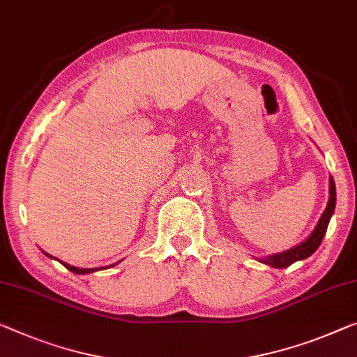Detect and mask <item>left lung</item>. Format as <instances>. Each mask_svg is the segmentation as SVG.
<instances>
[{
	"label": "left lung",
	"instance_id": "left-lung-1",
	"mask_svg": "<svg viewBox=\"0 0 357 357\" xmlns=\"http://www.w3.org/2000/svg\"><path fill=\"white\" fill-rule=\"evenodd\" d=\"M328 182H331V185H328V195L331 196H328L327 207H326V211L322 212L319 222H317L316 228L312 229V233L303 241V243L295 245V248H292V249L284 250V252H281V254L263 257V259H260L261 263L270 265L273 268H287L292 265V263L308 259L310 255L314 254L316 249L321 245V241H322V238H324V234L327 231L328 222H331V217L333 215V211H335V201H337L335 182H333L332 177Z\"/></svg>",
	"mask_w": 357,
	"mask_h": 357
}]
</instances>
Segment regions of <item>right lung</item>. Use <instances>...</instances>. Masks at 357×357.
<instances>
[{"label":"right lung","mask_w":357,"mask_h":357,"mask_svg":"<svg viewBox=\"0 0 357 357\" xmlns=\"http://www.w3.org/2000/svg\"><path fill=\"white\" fill-rule=\"evenodd\" d=\"M46 254V252H45ZM47 257H51L49 254H46ZM62 263V265L67 268V270H70L71 273H75V274H89V273H92V271H98V270H105V268H76V266H71V265H68V263H65V261H60ZM114 265H116V263H114ZM114 265H109V266H114Z\"/></svg>","instance_id":"add662e5"}]
</instances>
